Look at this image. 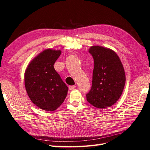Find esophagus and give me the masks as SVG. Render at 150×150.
Segmentation results:
<instances>
[{
  "label": "esophagus",
  "mask_w": 150,
  "mask_h": 150,
  "mask_svg": "<svg viewBox=\"0 0 150 150\" xmlns=\"http://www.w3.org/2000/svg\"><path fill=\"white\" fill-rule=\"evenodd\" d=\"M76 88V86L75 85H71V86H69V90H73V89H74Z\"/></svg>",
  "instance_id": "obj_1"
}]
</instances>
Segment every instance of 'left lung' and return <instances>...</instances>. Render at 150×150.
Instances as JSON below:
<instances>
[{"label": "left lung", "mask_w": 150, "mask_h": 150, "mask_svg": "<svg viewBox=\"0 0 150 150\" xmlns=\"http://www.w3.org/2000/svg\"><path fill=\"white\" fill-rule=\"evenodd\" d=\"M90 52L94 62L91 91L86 100L98 108L110 107L117 101L125 87L124 67L119 56L112 50L92 46Z\"/></svg>", "instance_id": "obj_1"}]
</instances>
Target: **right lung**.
<instances>
[{"instance_id": "add662e5", "label": "right lung", "mask_w": 150, "mask_h": 150, "mask_svg": "<svg viewBox=\"0 0 150 150\" xmlns=\"http://www.w3.org/2000/svg\"><path fill=\"white\" fill-rule=\"evenodd\" d=\"M61 52L60 50H44L30 62L25 70L26 92L31 101L44 110H55L67 94V86L54 68Z\"/></svg>"}]
</instances>
